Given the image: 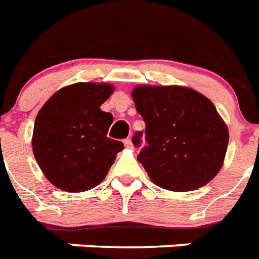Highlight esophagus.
I'll use <instances>...</instances> for the list:
<instances>
[{
  "label": "esophagus",
  "mask_w": 259,
  "mask_h": 259,
  "mask_svg": "<svg viewBox=\"0 0 259 259\" xmlns=\"http://www.w3.org/2000/svg\"><path fill=\"white\" fill-rule=\"evenodd\" d=\"M124 146L128 147V148H131V147H132L131 138H127V139H124Z\"/></svg>",
  "instance_id": "34e87169"
}]
</instances>
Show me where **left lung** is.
<instances>
[{
	"label": "left lung",
	"mask_w": 259,
	"mask_h": 259,
	"mask_svg": "<svg viewBox=\"0 0 259 259\" xmlns=\"http://www.w3.org/2000/svg\"><path fill=\"white\" fill-rule=\"evenodd\" d=\"M146 123V146L138 160L159 187L192 191L219 172L229 130L215 105L199 92L179 85H139L132 91ZM143 132L132 142L142 144Z\"/></svg>",
	"instance_id": "obj_1"
}]
</instances>
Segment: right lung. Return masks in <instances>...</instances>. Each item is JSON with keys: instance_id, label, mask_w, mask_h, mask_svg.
<instances>
[{"instance_id": "add662e5", "label": "right lung", "mask_w": 259, "mask_h": 259, "mask_svg": "<svg viewBox=\"0 0 259 259\" xmlns=\"http://www.w3.org/2000/svg\"><path fill=\"white\" fill-rule=\"evenodd\" d=\"M112 92L109 84L76 82L57 91L37 113L33 154L48 181L60 190L96 187L124 148L107 136L113 116L100 109Z\"/></svg>"}]
</instances>
